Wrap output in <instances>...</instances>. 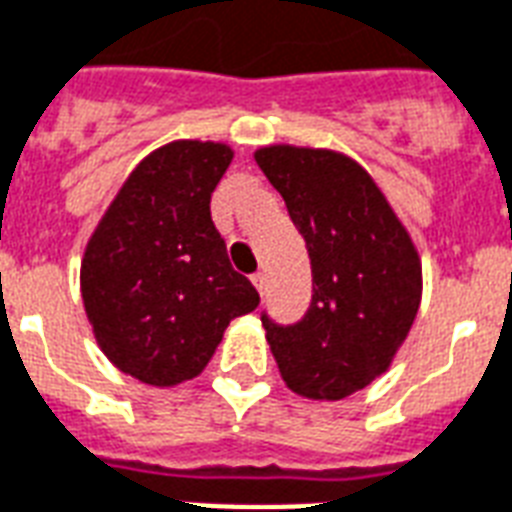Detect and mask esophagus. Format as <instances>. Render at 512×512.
Segmentation results:
<instances>
[{
    "label": "esophagus",
    "instance_id": "34e87169",
    "mask_svg": "<svg viewBox=\"0 0 512 512\" xmlns=\"http://www.w3.org/2000/svg\"><path fill=\"white\" fill-rule=\"evenodd\" d=\"M251 280H253V286H256V291H259V294H264V291H267V275H264V272H256Z\"/></svg>",
    "mask_w": 512,
    "mask_h": 512
}]
</instances>
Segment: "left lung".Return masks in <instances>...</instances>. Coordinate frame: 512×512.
I'll use <instances>...</instances> for the list:
<instances>
[{
	"mask_svg": "<svg viewBox=\"0 0 512 512\" xmlns=\"http://www.w3.org/2000/svg\"><path fill=\"white\" fill-rule=\"evenodd\" d=\"M253 159L307 242L313 302L294 326L261 315L280 378L334 402L391 367L421 305V256L359 161L329 148L267 145Z\"/></svg>",
	"mask_w": 512,
	"mask_h": 512,
	"instance_id": "8db88e82",
	"label": "left lung"
}]
</instances>
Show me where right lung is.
Masks as SVG:
<instances>
[{
  "label": "right lung",
  "instance_id": "add662e5",
  "mask_svg": "<svg viewBox=\"0 0 512 512\" xmlns=\"http://www.w3.org/2000/svg\"><path fill=\"white\" fill-rule=\"evenodd\" d=\"M232 159L226 142L161 145L132 169L88 240V324L113 367L140 383L197 378L229 321L259 307L210 218V194Z\"/></svg>",
  "mask_w": 512,
  "mask_h": 512
}]
</instances>
